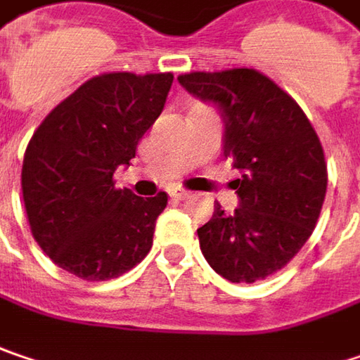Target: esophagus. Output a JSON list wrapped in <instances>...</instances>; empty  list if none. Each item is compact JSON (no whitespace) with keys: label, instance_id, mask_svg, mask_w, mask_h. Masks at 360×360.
Instances as JSON below:
<instances>
[{"label":"esophagus","instance_id":"34e87169","mask_svg":"<svg viewBox=\"0 0 360 360\" xmlns=\"http://www.w3.org/2000/svg\"><path fill=\"white\" fill-rule=\"evenodd\" d=\"M169 195H171L173 200H185L189 193H187V191H183V189H171V191H169Z\"/></svg>","mask_w":360,"mask_h":360}]
</instances>
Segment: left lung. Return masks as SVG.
<instances>
[{
  "label": "left lung",
  "instance_id": "8db88e82",
  "mask_svg": "<svg viewBox=\"0 0 360 360\" xmlns=\"http://www.w3.org/2000/svg\"><path fill=\"white\" fill-rule=\"evenodd\" d=\"M193 97L214 103L224 122V157L238 207L198 228L210 266L232 283H255L285 266L316 228L326 198V162L302 108L255 69L177 77Z\"/></svg>",
  "mask_w": 360,
  "mask_h": 360
}]
</instances>
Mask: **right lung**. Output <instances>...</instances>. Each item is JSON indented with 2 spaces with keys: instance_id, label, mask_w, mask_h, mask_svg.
<instances>
[{
  "instance_id": "add662e5",
  "label": "right lung",
  "mask_w": 360,
  "mask_h": 360,
  "mask_svg": "<svg viewBox=\"0 0 360 360\" xmlns=\"http://www.w3.org/2000/svg\"><path fill=\"white\" fill-rule=\"evenodd\" d=\"M171 85V73L94 77L34 132L22 167L24 205L36 243L60 269L108 281L148 255L167 193L138 198L114 187V173L130 167Z\"/></svg>"
}]
</instances>
